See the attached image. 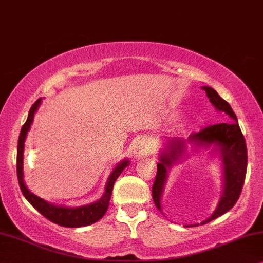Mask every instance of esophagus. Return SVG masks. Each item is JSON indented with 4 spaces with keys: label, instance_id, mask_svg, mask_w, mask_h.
Instances as JSON below:
<instances>
[{
    "label": "esophagus",
    "instance_id": "1",
    "mask_svg": "<svg viewBox=\"0 0 263 263\" xmlns=\"http://www.w3.org/2000/svg\"><path fill=\"white\" fill-rule=\"evenodd\" d=\"M150 153V142L148 138L141 137L136 139L134 144V155L136 157H142L149 155Z\"/></svg>",
    "mask_w": 263,
    "mask_h": 263
}]
</instances>
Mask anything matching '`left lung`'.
I'll return each instance as SVG.
<instances>
[{
	"label": "left lung",
	"mask_w": 263,
	"mask_h": 263,
	"mask_svg": "<svg viewBox=\"0 0 263 263\" xmlns=\"http://www.w3.org/2000/svg\"><path fill=\"white\" fill-rule=\"evenodd\" d=\"M209 101L219 111L225 113L230 121L207 126L189 136L187 143L201 148H211L214 146V152L219 153L222 161L223 168V190L219 204L211 218L201 222L204 225L214 220L236 204L239 198L244 180H246L248 153L244 136L241 134L236 114L225 100L219 96V93L209 86H203ZM186 142L183 138H174L168 142L167 148L160 155V162L157 163V173L155 183L153 185V199L156 208L161 211V196H162L164 184H166L168 171L171 167L185 154ZM197 226V225H191Z\"/></svg>",
	"instance_id": "8db88e82"
}]
</instances>
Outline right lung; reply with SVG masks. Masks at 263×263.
<instances>
[{
    "label": "right lung",
    "instance_id": "right-lung-1",
    "mask_svg": "<svg viewBox=\"0 0 263 263\" xmlns=\"http://www.w3.org/2000/svg\"><path fill=\"white\" fill-rule=\"evenodd\" d=\"M42 102V99H38L36 102L32 104L31 109L29 111V117L24 126L20 131L19 141H17V153H16V174H17V181H19L20 190H22L24 197H25L29 203L34 209H37L44 218L50 220L51 222L58 223L60 226L65 227H82L87 226L91 223L99 221L102 216L106 214L108 205H109L111 191H113V186L115 180L118 179V177L120 176L122 171L128 166L129 161L124 160L121 162H119L113 171H111L109 178L106 184V190L104 194L100 199H97L96 202L91 203V204L82 205V207L77 208H67L62 207V205H55L51 204L47 201H44L43 198L38 197V196L33 195L27 186L24 183V171H23V162H24V143H25L26 135L29 132V129L32 125L34 113H36L38 107Z\"/></svg>",
    "mask_w": 263,
    "mask_h": 263
}]
</instances>
